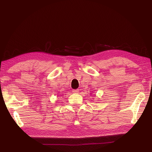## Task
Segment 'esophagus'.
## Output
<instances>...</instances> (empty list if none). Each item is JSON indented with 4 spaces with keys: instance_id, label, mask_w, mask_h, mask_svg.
Masks as SVG:
<instances>
[{
    "instance_id": "34e87169",
    "label": "esophagus",
    "mask_w": 152,
    "mask_h": 152,
    "mask_svg": "<svg viewBox=\"0 0 152 152\" xmlns=\"http://www.w3.org/2000/svg\"><path fill=\"white\" fill-rule=\"evenodd\" d=\"M72 92L73 93H79V90H78V89H73V91H72Z\"/></svg>"
}]
</instances>
